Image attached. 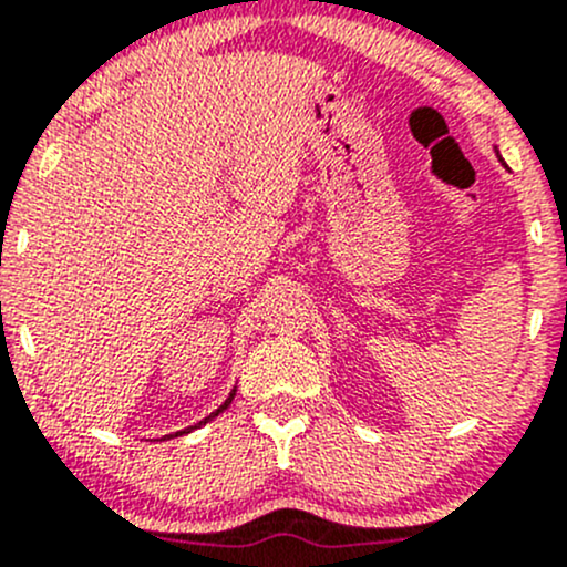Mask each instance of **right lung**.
<instances>
[{
	"instance_id": "1",
	"label": "right lung",
	"mask_w": 567,
	"mask_h": 567,
	"mask_svg": "<svg viewBox=\"0 0 567 567\" xmlns=\"http://www.w3.org/2000/svg\"><path fill=\"white\" fill-rule=\"evenodd\" d=\"M235 392H237V389H233V392H229V398H227V400H224V403H221V405H218V408H216V411H213V413H210V416H205V419H203V422L192 424V427H186V430H178V432H173V435H175V437H178V435H188V432L199 430V427H203V424H208V422H213V419H216V416H218V413H224V411H227V408H229V403H233V400H235Z\"/></svg>"
}]
</instances>
